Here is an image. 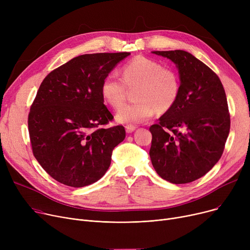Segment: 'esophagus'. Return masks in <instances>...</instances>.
Masks as SVG:
<instances>
[{
	"label": "esophagus",
	"mask_w": 250,
	"mask_h": 250,
	"mask_svg": "<svg viewBox=\"0 0 250 250\" xmlns=\"http://www.w3.org/2000/svg\"><path fill=\"white\" fill-rule=\"evenodd\" d=\"M136 128H137V127H136V125H127L125 126V132H126L127 134H130V133H133Z\"/></svg>",
	"instance_id": "34e87169"
}]
</instances>
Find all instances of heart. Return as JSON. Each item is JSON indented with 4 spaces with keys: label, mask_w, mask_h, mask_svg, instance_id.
<instances>
[{
    "label": "heart",
    "mask_w": 250,
    "mask_h": 250,
    "mask_svg": "<svg viewBox=\"0 0 250 250\" xmlns=\"http://www.w3.org/2000/svg\"><path fill=\"white\" fill-rule=\"evenodd\" d=\"M123 79L114 73L108 74L101 83V96L113 109L123 104L126 87L138 86L135 98L138 101L127 104L115 115L117 123L141 124L150 120L158 110L166 112L176 103L180 82L175 71L149 58L137 56L122 68Z\"/></svg>",
    "instance_id": "1"
}]
</instances>
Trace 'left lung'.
<instances>
[{"instance_id": "obj_1", "label": "left lung", "mask_w": 250, "mask_h": 250, "mask_svg": "<svg viewBox=\"0 0 250 250\" xmlns=\"http://www.w3.org/2000/svg\"><path fill=\"white\" fill-rule=\"evenodd\" d=\"M178 69L176 103L150 126V158L163 179L181 185L199 179L219 161L230 130L226 93L219 77L185 50L153 51Z\"/></svg>"}]
</instances>
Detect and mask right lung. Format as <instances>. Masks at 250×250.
<instances>
[{"label":"right lung","mask_w":250,"mask_h":250,"mask_svg":"<svg viewBox=\"0 0 250 250\" xmlns=\"http://www.w3.org/2000/svg\"><path fill=\"white\" fill-rule=\"evenodd\" d=\"M129 52L76 57L51 71L39 86L28 114L33 155L57 181L83 188L99 180L114 147L125 138L123 125L104 127L113 115L103 103L101 83Z\"/></svg>","instance_id":"right-lung-1"}]
</instances>
